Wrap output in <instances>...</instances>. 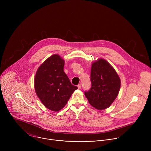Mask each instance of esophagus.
<instances>
[{"label": "esophagus", "mask_w": 151, "mask_h": 151, "mask_svg": "<svg viewBox=\"0 0 151 151\" xmlns=\"http://www.w3.org/2000/svg\"><path fill=\"white\" fill-rule=\"evenodd\" d=\"M81 87H82V85H81V83H79V84L78 85V89H81Z\"/></svg>", "instance_id": "esophagus-1"}]
</instances>
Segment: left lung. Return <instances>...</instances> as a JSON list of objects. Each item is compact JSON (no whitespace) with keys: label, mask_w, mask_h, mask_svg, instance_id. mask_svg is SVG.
I'll return each mask as SVG.
<instances>
[{"label":"left lung","mask_w":151,"mask_h":151,"mask_svg":"<svg viewBox=\"0 0 151 151\" xmlns=\"http://www.w3.org/2000/svg\"><path fill=\"white\" fill-rule=\"evenodd\" d=\"M91 87L85 91L90 104L96 109L104 110L116 98L121 87L120 78L114 68L106 60L93 62L91 70Z\"/></svg>","instance_id":"1"}]
</instances>
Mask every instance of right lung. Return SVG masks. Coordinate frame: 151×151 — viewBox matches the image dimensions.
I'll list each match as a JSON object with an SVG mask.
<instances>
[{"mask_svg":"<svg viewBox=\"0 0 151 151\" xmlns=\"http://www.w3.org/2000/svg\"><path fill=\"white\" fill-rule=\"evenodd\" d=\"M64 61L58 54L48 58L39 67L35 78L36 93L47 108L58 112L78 89L63 70Z\"/></svg>","mask_w":151,"mask_h":151,"instance_id":"1","label":"right lung"}]
</instances>
